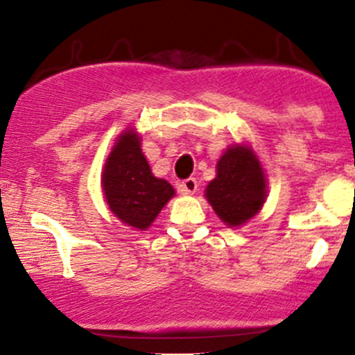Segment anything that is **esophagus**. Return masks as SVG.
Listing matches in <instances>:
<instances>
[{"instance_id": "esophagus-1", "label": "esophagus", "mask_w": 355, "mask_h": 355, "mask_svg": "<svg viewBox=\"0 0 355 355\" xmlns=\"http://www.w3.org/2000/svg\"><path fill=\"white\" fill-rule=\"evenodd\" d=\"M198 187H199V184L196 178H187V180L180 182V185H178V191L185 196H192L196 191H198Z\"/></svg>"}]
</instances>
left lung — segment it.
Wrapping results in <instances>:
<instances>
[{
  "instance_id": "1",
  "label": "left lung",
  "mask_w": 355,
  "mask_h": 355,
  "mask_svg": "<svg viewBox=\"0 0 355 355\" xmlns=\"http://www.w3.org/2000/svg\"><path fill=\"white\" fill-rule=\"evenodd\" d=\"M206 199L228 227H241L259 213L266 200V177L249 146L235 144L223 153L216 178L206 187Z\"/></svg>"
}]
</instances>
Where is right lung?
Instances as JSON below:
<instances>
[{"instance_id":"1","label":"right lung","mask_w":355,"mask_h":355,"mask_svg":"<svg viewBox=\"0 0 355 355\" xmlns=\"http://www.w3.org/2000/svg\"><path fill=\"white\" fill-rule=\"evenodd\" d=\"M101 185L111 213L137 230H148L175 196V189L166 180L153 175L134 128H127L114 142L105 163Z\"/></svg>"}]
</instances>
